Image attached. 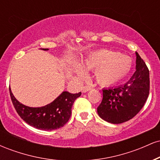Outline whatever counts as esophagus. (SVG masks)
Returning a JSON list of instances; mask_svg holds the SVG:
<instances>
[{
	"label": "esophagus",
	"instance_id": "esophagus-1",
	"mask_svg": "<svg viewBox=\"0 0 160 160\" xmlns=\"http://www.w3.org/2000/svg\"><path fill=\"white\" fill-rule=\"evenodd\" d=\"M92 87H90V86H83V87H82V92H86L91 90Z\"/></svg>",
	"mask_w": 160,
	"mask_h": 160
}]
</instances>
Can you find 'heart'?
I'll return each instance as SVG.
<instances>
[{"mask_svg":"<svg viewBox=\"0 0 160 160\" xmlns=\"http://www.w3.org/2000/svg\"><path fill=\"white\" fill-rule=\"evenodd\" d=\"M80 65L74 66L75 74L82 76L85 74L82 68H96L94 76L97 82L102 86H110L119 83L128 76L132 68V61L129 56L119 52L101 49L88 54Z\"/></svg>","mask_w":160,"mask_h":160,"instance_id":"b5f03b06","label":"heart"}]
</instances>
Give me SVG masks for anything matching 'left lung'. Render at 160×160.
Returning a JSON list of instances; mask_svg holds the SVG:
<instances>
[{"instance_id":"1","label":"left lung","mask_w":160,"mask_h":160,"mask_svg":"<svg viewBox=\"0 0 160 160\" xmlns=\"http://www.w3.org/2000/svg\"><path fill=\"white\" fill-rule=\"evenodd\" d=\"M136 71L130 80L117 87L104 89L103 99L97 108L102 120L120 124L132 119L144 105L150 90L149 70L138 53Z\"/></svg>"}]
</instances>
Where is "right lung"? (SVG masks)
<instances>
[{
  "instance_id": "obj_1",
  "label": "right lung",
  "mask_w": 160,
  "mask_h": 160,
  "mask_svg": "<svg viewBox=\"0 0 160 160\" xmlns=\"http://www.w3.org/2000/svg\"><path fill=\"white\" fill-rule=\"evenodd\" d=\"M47 51L49 49H42ZM10 94L16 112L28 124L38 129L51 131L64 126L71 115V108L81 92L72 94L62 92L50 104L40 108L24 105L14 97L10 87Z\"/></svg>"
}]
</instances>
